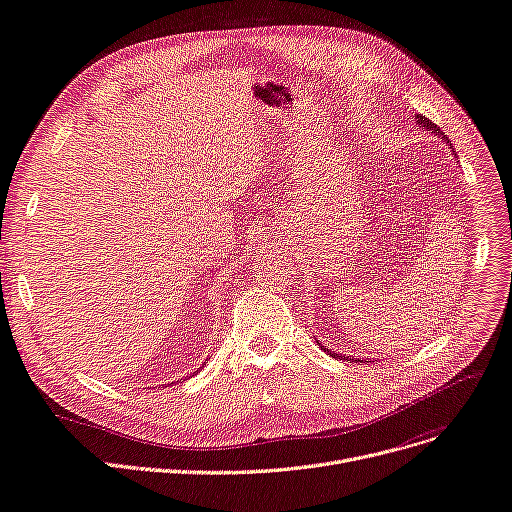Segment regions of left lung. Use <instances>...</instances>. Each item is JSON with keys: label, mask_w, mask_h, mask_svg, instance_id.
I'll use <instances>...</instances> for the list:
<instances>
[{"label": "left lung", "mask_w": 512, "mask_h": 512, "mask_svg": "<svg viewBox=\"0 0 512 512\" xmlns=\"http://www.w3.org/2000/svg\"><path fill=\"white\" fill-rule=\"evenodd\" d=\"M416 119H418V125H420L422 129H427V131H433V133H437V136H443V133H441V131L437 129V125H435L433 121H429L427 117H422V115H416ZM322 349H324L326 353L330 351V349H326L324 345H322ZM337 358H339V360H345V355H337ZM347 362H362V360H360V358H355V360H353V358H347Z\"/></svg>", "instance_id": "1"}]
</instances>
